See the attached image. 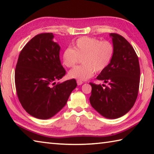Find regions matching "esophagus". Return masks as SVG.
Here are the masks:
<instances>
[{"label": "esophagus", "instance_id": "esophagus-1", "mask_svg": "<svg viewBox=\"0 0 154 154\" xmlns=\"http://www.w3.org/2000/svg\"><path fill=\"white\" fill-rule=\"evenodd\" d=\"M77 83L78 85H81L83 84V82H82V81H80V80H77Z\"/></svg>", "mask_w": 154, "mask_h": 154}]
</instances>
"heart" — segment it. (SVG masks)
Segmentation results:
<instances>
[{"mask_svg":"<svg viewBox=\"0 0 154 154\" xmlns=\"http://www.w3.org/2000/svg\"><path fill=\"white\" fill-rule=\"evenodd\" d=\"M114 48L107 41L82 36L77 39L73 49L66 48L62 59L64 66L72 67L82 59V66H75L69 72L72 79L85 81L92 77L94 72H100L107 68L113 57Z\"/></svg>","mask_w":154,"mask_h":154,"instance_id":"obj_1","label":"heart"}]
</instances>
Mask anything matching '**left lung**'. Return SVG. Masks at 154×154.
Segmentation results:
<instances>
[{
    "label": "left lung",
    "instance_id": "1",
    "mask_svg": "<svg viewBox=\"0 0 154 154\" xmlns=\"http://www.w3.org/2000/svg\"><path fill=\"white\" fill-rule=\"evenodd\" d=\"M113 57L107 68L96 79L108 85L90 83L92 94L90 102L101 116L116 119L124 116L134 105L139 92L140 66L134 49L123 36L111 33Z\"/></svg>",
    "mask_w": 154,
    "mask_h": 154
}]
</instances>
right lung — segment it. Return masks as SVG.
<instances>
[{"label": "right lung", "mask_w": 154, "mask_h": 154, "mask_svg": "<svg viewBox=\"0 0 154 154\" xmlns=\"http://www.w3.org/2000/svg\"><path fill=\"white\" fill-rule=\"evenodd\" d=\"M54 37L53 33L33 37L21 51L15 71L21 105L30 116L41 119L58 113L77 87L74 79L56 84L66 71L60 60V47L53 41Z\"/></svg>", "instance_id": "add662e5"}]
</instances>
